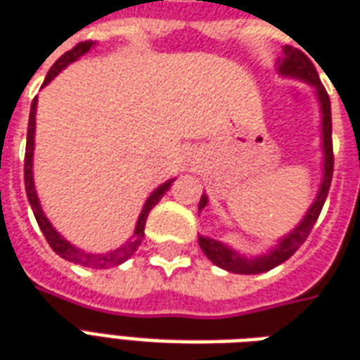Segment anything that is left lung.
Instances as JSON below:
<instances>
[{
	"instance_id": "obj_1",
	"label": "left lung",
	"mask_w": 360,
	"mask_h": 360,
	"mask_svg": "<svg viewBox=\"0 0 360 360\" xmlns=\"http://www.w3.org/2000/svg\"><path fill=\"white\" fill-rule=\"evenodd\" d=\"M278 73L281 77H289V79H297L310 84L314 92H316L318 103H320V113H322V181H320V187H318L316 198L312 200L309 206L307 214L302 216V219L297 226L283 235L278 243L271 247L266 255H258V257H247L241 255L235 249H231L226 243L218 241V239H212V237H204L198 235V245L202 252L212 260L214 264L224 268V270L231 271V274H262L268 271L276 266L283 264L287 258H291L297 252V249L301 247L302 243L307 241V237L312 231V227L316 224L318 216L322 212V206L326 202V196L330 191V183H332V173H333V152H332V108H330V96L326 92V89L320 82L316 69L301 50L285 46L283 48V56L278 59ZM204 206H208V196H200V202H198V212L204 210Z\"/></svg>"
}]
</instances>
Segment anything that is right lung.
<instances>
[{"label":"right lung","instance_id":"1","mask_svg":"<svg viewBox=\"0 0 360 360\" xmlns=\"http://www.w3.org/2000/svg\"><path fill=\"white\" fill-rule=\"evenodd\" d=\"M96 42H81L75 46L73 50L65 51L61 58L51 65V69L46 75V81H44L42 86H46L48 82L53 81L63 69H65L69 63H73L77 59L84 56L86 51H90V48H94ZM36 105H38V98L32 100V105H30V117H28V131H27V152H25V188H27L28 202L32 206V212H34V218L38 221V226L42 229L46 241L50 243V247L53 249L56 255H59L61 258H65L69 262H75V264L86 266V268H111V266H119L121 262H125L127 258H131L134 255V250L141 247L142 239H144V226H146V218H148L150 210L156 206L162 196L165 195V191L172 187L173 179L165 181L160 187L152 191V195L146 198V202L142 206L141 216L136 219V226H134V233L131 235V239L127 243H123L119 249L108 250V252H89V250L79 249L75 247L73 243H69L59 233L56 227L51 226L50 219L46 218V214L42 210V204H40V198L36 195L34 187V172H32V160H34V133H36Z\"/></svg>","mask_w":360,"mask_h":360}]
</instances>
